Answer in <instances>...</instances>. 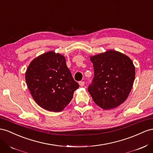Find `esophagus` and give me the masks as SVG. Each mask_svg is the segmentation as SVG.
Returning a JSON list of instances; mask_svg holds the SVG:
<instances>
[{
  "label": "esophagus",
  "mask_w": 153,
  "mask_h": 153,
  "mask_svg": "<svg viewBox=\"0 0 153 153\" xmlns=\"http://www.w3.org/2000/svg\"><path fill=\"white\" fill-rule=\"evenodd\" d=\"M78 84H79V85H80V86H81V87H83L84 85V82H83V81H80V82H78Z\"/></svg>",
  "instance_id": "34e87169"
}]
</instances>
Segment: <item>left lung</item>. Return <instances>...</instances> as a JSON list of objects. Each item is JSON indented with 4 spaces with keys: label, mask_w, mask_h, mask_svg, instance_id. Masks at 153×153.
<instances>
[{
    "label": "left lung",
    "mask_w": 153,
    "mask_h": 153,
    "mask_svg": "<svg viewBox=\"0 0 153 153\" xmlns=\"http://www.w3.org/2000/svg\"><path fill=\"white\" fill-rule=\"evenodd\" d=\"M94 76L88 91L102 109L117 107L126 101L135 78V67L129 56L109 49L90 56Z\"/></svg>",
    "instance_id": "left-lung-1"
}]
</instances>
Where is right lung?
<instances>
[{"label": "right lung", "instance_id": "right-lung-1", "mask_svg": "<svg viewBox=\"0 0 153 153\" xmlns=\"http://www.w3.org/2000/svg\"><path fill=\"white\" fill-rule=\"evenodd\" d=\"M25 78L36 104L54 112L63 111L72 100L74 91L79 88L67 67L65 56L53 51L33 60Z\"/></svg>", "mask_w": 153, "mask_h": 153}]
</instances>
